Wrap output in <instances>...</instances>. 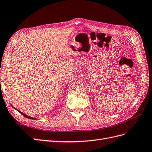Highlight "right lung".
<instances>
[{
  "label": "right lung",
  "mask_w": 152,
  "mask_h": 152,
  "mask_svg": "<svg viewBox=\"0 0 152 152\" xmlns=\"http://www.w3.org/2000/svg\"><path fill=\"white\" fill-rule=\"evenodd\" d=\"M11 106H12V105H11ZM12 106V107H14V108L15 109H16V110H17V111H19V113H20V114H21L22 115H23V116H24V117H26V118H28V119H36V118H32V117H30V116H27V115H26V114H24V113H22V112H20V111H19V110H18L17 109H15V108L14 107H13V106Z\"/></svg>",
  "instance_id": "add662e5"
}]
</instances>
